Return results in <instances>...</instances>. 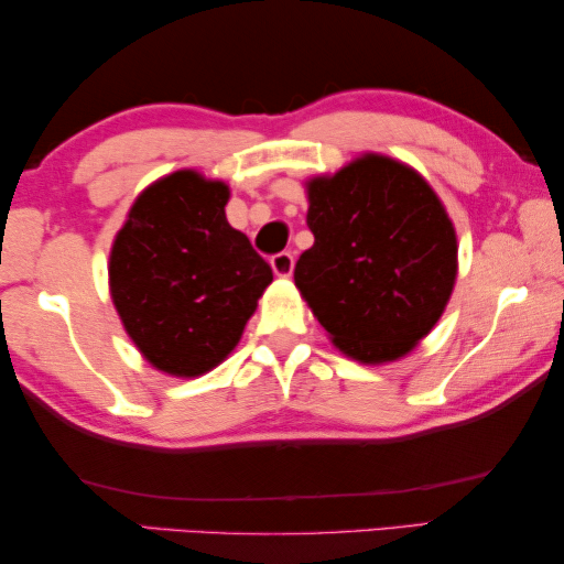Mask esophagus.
Segmentation results:
<instances>
[{"label":"esophagus","mask_w":564,"mask_h":564,"mask_svg":"<svg viewBox=\"0 0 564 564\" xmlns=\"http://www.w3.org/2000/svg\"><path fill=\"white\" fill-rule=\"evenodd\" d=\"M272 270L276 276H290L294 270V254L292 252H280L272 257Z\"/></svg>","instance_id":"1"}]
</instances>
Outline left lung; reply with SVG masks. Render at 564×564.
<instances>
[{
  "mask_svg": "<svg viewBox=\"0 0 564 564\" xmlns=\"http://www.w3.org/2000/svg\"><path fill=\"white\" fill-rule=\"evenodd\" d=\"M315 245L294 284L329 339L357 362L404 357L447 307L457 276L455 227L408 164L362 154L307 182Z\"/></svg>",
  "mask_w": 564,
  "mask_h": 564,
  "instance_id": "8db88e82",
  "label": "left lung"
}]
</instances>
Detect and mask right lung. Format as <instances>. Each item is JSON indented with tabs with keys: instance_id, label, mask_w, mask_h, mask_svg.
Returning <instances> with one entry per match:
<instances>
[{
	"instance_id": "obj_1",
	"label": "right lung",
	"mask_w": 564,
	"mask_h": 564,
	"mask_svg": "<svg viewBox=\"0 0 564 564\" xmlns=\"http://www.w3.org/2000/svg\"><path fill=\"white\" fill-rule=\"evenodd\" d=\"M229 187L180 170L150 184L109 254L119 319L147 362L197 377L237 347L272 267L229 227Z\"/></svg>"
}]
</instances>
